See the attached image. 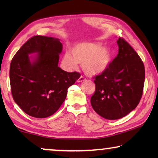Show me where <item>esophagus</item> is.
<instances>
[{
	"label": "esophagus",
	"mask_w": 158,
	"mask_h": 158,
	"mask_svg": "<svg viewBox=\"0 0 158 158\" xmlns=\"http://www.w3.org/2000/svg\"><path fill=\"white\" fill-rule=\"evenodd\" d=\"M85 81V77H84L83 76H82V75H81V76L78 79H77V81L78 82V83H81V82H83V81Z\"/></svg>",
	"instance_id": "obj_1"
}]
</instances>
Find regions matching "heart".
Listing matches in <instances>:
<instances>
[{"instance_id": "1", "label": "heart", "mask_w": 158, "mask_h": 158, "mask_svg": "<svg viewBox=\"0 0 158 158\" xmlns=\"http://www.w3.org/2000/svg\"><path fill=\"white\" fill-rule=\"evenodd\" d=\"M111 58L110 49L100 43H83L73 47L72 56L68 53L64 55L63 64L69 69L75 68L77 63L82 64L84 73L94 75L106 70Z\"/></svg>"}]
</instances>
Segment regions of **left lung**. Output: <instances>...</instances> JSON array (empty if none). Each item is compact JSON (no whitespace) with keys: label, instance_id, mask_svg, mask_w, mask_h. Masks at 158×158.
<instances>
[{"label":"left lung","instance_id":"8db88e82","mask_svg":"<svg viewBox=\"0 0 158 158\" xmlns=\"http://www.w3.org/2000/svg\"><path fill=\"white\" fill-rule=\"evenodd\" d=\"M117 44V56L94 77L96 90L90 98L94 111L110 120L124 117L137 106L145 77L143 62L135 49L123 38H118Z\"/></svg>","mask_w":158,"mask_h":158}]
</instances>
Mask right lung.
I'll use <instances>...</instances> for the list:
<instances>
[{
    "mask_svg": "<svg viewBox=\"0 0 158 158\" xmlns=\"http://www.w3.org/2000/svg\"><path fill=\"white\" fill-rule=\"evenodd\" d=\"M62 50L59 39L37 35L13 57L9 73L12 96L28 115L46 118L55 114L65 100L68 88L81 76L58 67ZM33 53L38 54L31 61L28 55Z\"/></svg>",
    "mask_w": 158,
    "mask_h": 158,
    "instance_id": "right-lung-1",
    "label": "right lung"
}]
</instances>
